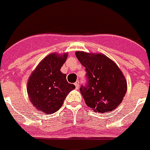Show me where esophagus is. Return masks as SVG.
Here are the masks:
<instances>
[{"instance_id": "esophagus-1", "label": "esophagus", "mask_w": 150, "mask_h": 150, "mask_svg": "<svg viewBox=\"0 0 150 150\" xmlns=\"http://www.w3.org/2000/svg\"><path fill=\"white\" fill-rule=\"evenodd\" d=\"M75 88H76V89H79V82H76L75 83Z\"/></svg>"}]
</instances>
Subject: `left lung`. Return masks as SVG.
Here are the masks:
<instances>
[{
	"mask_svg": "<svg viewBox=\"0 0 150 150\" xmlns=\"http://www.w3.org/2000/svg\"><path fill=\"white\" fill-rule=\"evenodd\" d=\"M86 68L87 84L80 87L85 102L95 112L107 113L118 107L127 91V81L114 61L103 54L77 51Z\"/></svg>",
	"mask_w": 150,
	"mask_h": 150,
	"instance_id": "obj_1",
	"label": "left lung"
}]
</instances>
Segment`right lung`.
I'll return each instance as SVG.
<instances>
[{
    "label": "right lung",
    "instance_id": "obj_1",
    "mask_svg": "<svg viewBox=\"0 0 150 150\" xmlns=\"http://www.w3.org/2000/svg\"><path fill=\"white\" fill-rule=\"evenodd\" d=\"M68 53H56L43 58L32 72L27 83V93L32 104L43 114L57 111L75 86L68 83L61 71Z\"/></svg>",
    "mask_w": 150,
    "mask_h": 150
}]
</instances>
